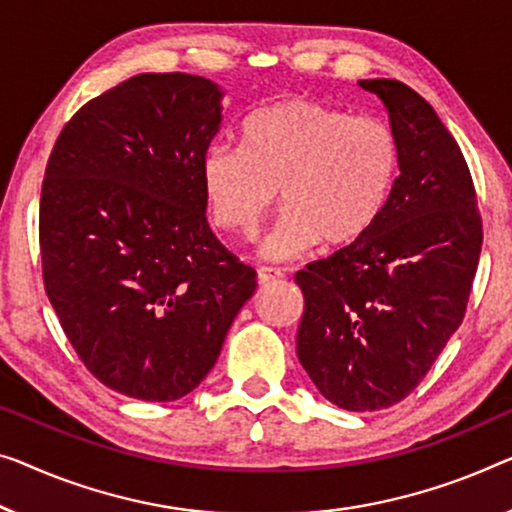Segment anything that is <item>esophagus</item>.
Masks as SVG:
<instances>
[{
	"mask_svg": "<svg viewBox=\"0 0 512 512\" xmlns=\"http://www.w3.org/2000/svg\"><path fill=\"white\" fill-rule=\"evenodd\" d=\"M282 278L280 269H269V266H259L257 269V282L259 285H269V282H276Z\"/></svg>",
	"mask_w": 512,
	"mask_h": 512,
	"instance_id": "esophagus-1",
	"label": "esophagus"
}]
</instances>
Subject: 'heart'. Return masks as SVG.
Here are the masks:
<instances>
[{
	"instance_id": "1",
	"label": "heart",
	"mask_w": 512,
	"mask_h": 512,
	"mask_svg": "<svg viewBox=\"0 0 512 512\" xmlns=\"http://www.w3.org/2000/svg\"><path fill=\"white\" fill-rule=\"evenodd\" d=\"M395 174L391 126L294 96L250 114L241 149L218 144L207 151L202 190L213 225L250 239L280 188L285 213L262 253L282 262L319 241L342 248L363 239L386 207Z\"/></svg>"
}]
</instances>
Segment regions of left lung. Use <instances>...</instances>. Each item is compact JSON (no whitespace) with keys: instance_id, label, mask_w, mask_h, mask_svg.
I'll use <instances>...</instances> for the list:
<instances>
[{"instance_id":"obj_1","label":"left lung","mask_w":512,"mask_h":512,"mask_svg":"<svg viewBox=\"0 0 512 512\" xmlns=\"http://www.w3.org/2000/svg\"><path fill=\"white\" fill-rule=\"evenodd\" d=\"M358 85L386 105L400 172L363 239L296 273V354L326 400L377 411L421 384L462 324L483 223L467 160L432 105L398 80Z\"/></svg>"}]
</instances>
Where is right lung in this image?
<instances>
[{"mask_svg":"<svg viewBox=\"0 0 512 512\" xmlns=\"http://www.w3.org/2000/svg\"><path fill=\"white\" fill-rule=\"evenodd\" d=\"M220 101L200 75H135L73 114L45 167V292L85 368L128 398L200 386L257 287L207 223Z\"/></svg>","mask_w":512,"mask_h":512,"instance_id":"obj_1","label":"right lung"}]
</instances>
